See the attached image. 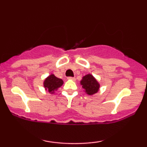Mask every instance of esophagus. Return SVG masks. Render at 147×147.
I'll use <instances>...</instances> for the list:
<instances>
[{"mask_svg": "<svg viewBox=\"0 0 147 147\" xmlns=\"http://www.w3.org/2000/svg\"><path fill=\"white\" fill-rule=\"evenodd\" d=\"M68 79H69V80H72V81H75V77H68Z\"/></svg>", "mask_w": 147, "mask_h": 147, "instance_id": "esophagus-1", "label": "esophagus"}]
</instances>
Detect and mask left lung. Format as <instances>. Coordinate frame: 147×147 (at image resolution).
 Segmentation results:
<instances>
[{
  "label": "left lung",
  "mask_w": 147,
  "mask_h": 147,
  "mask_svg": "<svg viewBox=\"0 0 147 147\" xmlns=\"http://www.w3.org/2000/svg\"><path fill=\"white\" fill-rule=\"evenodd\" d=\"M80 84L86 93L88 95H92L97 93L100 88L99 82L91 74H88L84 76L80 81Z\"/></svg>",
  "instance_id": "1"
}]
</instances>
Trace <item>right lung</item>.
<instances>
[{
	"instance_id": "add662e5",
	"label": "right lung",
	"mask_w": 147,
	"mask_h": 147,
	"mask_svg": "<svg viewBox=\"0 0 147 147\" xmlns=\"http://www.w3.org/2000/svg\"><path fill=\"white\" fill-rule=\"evenodd\" d=\"M63 82L61 79L58 78L53 74L49 75L43 82V86L45 90L50 94L55 93V91L57 90L59 88L63 85Z\"/></svg>"
}]
</instances>
